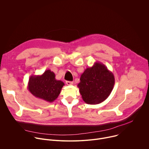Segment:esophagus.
<instances>
[{"mask_svg":"<svg viewBox=\"0 0 149 149\" xmlns=\"http://www.w3.org/2000/svg\"><path fill=\"white\" fill-rule=\"evenodd\" d=\"M66 84L68 85V86H70V85H72V84H73V82L67 81H66Z\"/></svg>","mask_w":149,"mask_h":149,"instance_id":"34e87169","label":"esophagus"}]
</instances>
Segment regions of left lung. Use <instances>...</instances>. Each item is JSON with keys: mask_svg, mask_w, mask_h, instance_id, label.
Returning <instances> with one entry per match:
<instances>
[{"mask_svg": "<svg viewBox=\"0 0 149 149\" xmlns=\"http://www.w3.org/2000/svg\"><path fill=\"white\" fill-rule=\"evenodd\" d=\"M115 78L112 72L103 63L95 62L81 74L77 87L83 101L88 104L103 102L111 94Z\"/></svg>", "mask_w": 149, "mask_h": 149, "instance_id": "obj_1", "label": "left lung"}]
</instances>
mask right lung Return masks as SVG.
I'll return each instance as SVG.
<instances>
[{
    "instance_id": "add662e5",
    "label": "right lung",
    "mask_w": 149,
    "mask_h": 149,
    "mask_svg": "<svg viewBox=\"0 0 149 149\" xmlns=\"http://www.w3.org/2000/svg\"><path fill=\"white\" fill-rule=\"evenodd\" d=\"M64 83L55 79V75L50 70L40 75H31L28 89L35 97L49 102L54 101L59 96Z\"/></svg>"
}]
</instances>
